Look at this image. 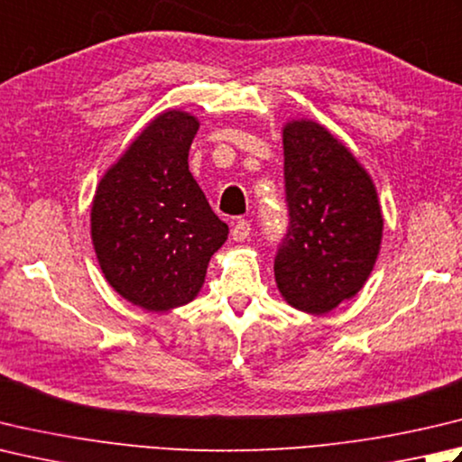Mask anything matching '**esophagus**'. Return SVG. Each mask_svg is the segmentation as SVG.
Segmentation results:
<instances>
[{"label": "esophagus", "instance_id": "esophagus-1", "mask_svg": "<svg viewBox=\"0 0 462 462\" xmlns=\"http://www.w3.org/2000/svg\"><path fill=\"white\" fill-rule=\"evenodd\" d=\"M250 232H252L250 224L246 220H238L236 224H234V228H232V240L244 242V240L250 236Z\"/></svg>", "mask_w": 462, "mask_h": 462}]
</instances>
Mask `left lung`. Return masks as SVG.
<instances>
[{
	"label": "left lung",
	"instance_id": "8db88e82",
	"mask_svg": "<svg viewBox=\"0 0 462 462\" xmlns=\"http://www.w3.org/2000/svg\"><path fill=\"white\" fill-rule=\"evenodd\" d=\"M282 143L291 228L274 260L276 286L292 309L328 314L373 273L384 228L381 202L365 166L322 124L286 122Z\"/></svg>",
	"mask_w": 462,
	"mask_h": 462
}]
</instances>
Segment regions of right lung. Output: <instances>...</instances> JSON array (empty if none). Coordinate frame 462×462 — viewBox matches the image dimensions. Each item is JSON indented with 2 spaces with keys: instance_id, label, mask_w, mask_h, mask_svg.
<instances>
[{
  "instance_id": "right-lung-1",
  "label": "right lung",
  "mask_w": 462,
  "mask_h": 462,
  "mask_svg": "<svg viewBox=\"0 0 462 462\" xmlns=\"http://www.w3.org/2000/svg\"><path fill=\"white\" fill-rule=\"evenodd\" d=\"M200 128L184 110L148 122L96 188L89 228L106 282L148 312H168L200 294L228 226L212 212L188 170Z\"/></svg>"
}]
</instances>
